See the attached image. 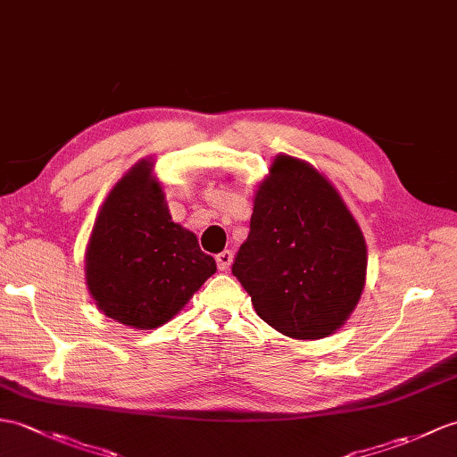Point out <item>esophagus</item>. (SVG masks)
Wrapping results in <instances>:
<instances>
[{
    "instance_id": "1",
    "label": "esophagus",
    "mask_w": 457,
    "mask_h": 457,
    "mask_svg": "<svg viewBox=\"0 0 457 457\" xmlns=\"http://www.w3.org/2000/svg\"><path fill=\"white\" fill-rule=\"evenodd\" d=\"M216 262L220 270H228L233 262V253L231 251H221L216 254Z\"/></svg>"
}]
</instances>
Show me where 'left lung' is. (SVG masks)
I'll return each mask as SVG.
<instances>
[{
    "label": "left lung",
    "instance_id": "left-lung-1",
    "mask_svg": "<svg viewBox=\"0 0 457 457\" xmlns=\"http://www.w3.org/2000/svg\"><path fill=\"white\" fill-rule=\"evenodd\" d=\"M366 241L341 195L310 163L277 155L262 179L231 272L278 333L333 335L366 282Z\"/></svg>",
    "mask_w": 457,
    "mask_h": 457
}]
</instances>
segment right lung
<instances>
[{
    "label": "right lung",
    "instance_id": "right-lung-1",
    "mask_svg": "<svg viewBox=\"0 0 457 457\" xmlns=\"http://www.w3.org/2000/svg\"><path fill=\"white\" fill-rule=\"evenodd\" d=\"M216 272L193 231L175 224L154 162H137L99 210L85 251V280L99 310L126 327L173 320Z\"/></svg>",
    "mask_w": 457,
    "mask_h": 457
}]
</instances>
